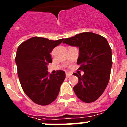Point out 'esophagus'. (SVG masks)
<instances>
[{
  "instance_id": "34e87169",
  "label": "esophagus",
  "mask_w": 127,
  "mask_h": 127,
  "mask_svg": "<svg viewBox=\"0 0 127 127\" xmlns=\"http://www.w3.org/2000/svg\"><path fill=\"white\" fill-rule=\"evenodd\" d=\"M72 74L70 73V72H66V77L67 78H70V76H71Z\"/></svg>"
}]
</instances>
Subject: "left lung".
<instances>
[{
	"label": "left lung",
	"mask_w": 127,
	"mask_h": 127,
	"mask_svg": "<svg viewBox=\"0 0 127 127\" xmlns=\"http://www.w3.org/2000/svg\"><path fill=\"white\" fill-rule=\"evenodd\" d=\"M63 43L79 47L77 64L78 69L84 74H73L78 78V82L73 88L76 95L85 103L96 101L110 78L112 54L107 41L100 35L84 32L65 39Z\"/></svg>",
	"instance_id": "8db88e82"
}]
</instances>
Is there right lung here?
<instances>
[{"label": "right lung", "mask_w": 127, "mask_h": 127, "mask_svg": "<svg viewBox=\"0 0 127 127\" xmlns=\"http://www.w3.org/2000/svg\"><path fill=\"white\" fill-rule=\"evenodd\" d=\"M63 41L33 37L18 47L15 60L21 86L36 104L47 105L55 100L65 79L64 72L60 70L55 74H49L47 66L52 63L50 53Z\"/></svg>", "instance_id": "1"}]
</instances>
